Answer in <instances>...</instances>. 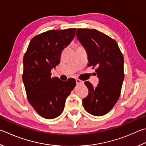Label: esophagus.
I'll return each mask as SVG.
<instances>
[{"label": "esophagus", "mask_w": 146, "mask_h": 146, "mask_svg": "<svg viewBox=\"0 0 146 146\" xmlns=\"http://www.w3.org/2000/svg\"><path fill=\"white\" fill-rule=\"evenodd\" d=\"M76 84H77L78 85L84 84V82L83 81L79 80V79H76Z\"/></svg>", "instance_id": "1"}]
</instances>
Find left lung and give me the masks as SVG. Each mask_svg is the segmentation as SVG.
I'll return each instance as SVG.
<instances>
[{
  "label": "left lung",
  "mask_w": 146,
  "mask_h": 146,
  "mask_svg": "<svg viewBox=\"0 0 146 146\" xmlns=\"http://www.w3.org/2000/svg\"><path fill=\"white\" fill-rule=\"evenodd\" d=\"M76 37L87 51L88 66H96L99 78L96 87L85 82L89 94L82 103L88 113L102 116L110 112L120 96L124 78L123 55L114 39L95 29H78Z\"/></svg>",
  "instance_id": "obj_1"
}]
</instances>
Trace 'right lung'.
<instances>
[{
    "instance_id": "obj_1",
    "label": "right lung",
    "mask_w": 146,
    "mask_h": 146,
    "mask_svg": "<svg viewBox=\"0 0 146 146\" xmlns=\"http://www.w3.org/2000/svg\"><path fill=\"white\" fill-rule=\"evenodd\" d=\"M76 29L52 30L34 36L23 59L27 99L41 117L51 119L61 114L66 100L76 86L74 78L62 81L51 76V70L60 63L61 52L75 36Z\"/></svg>"
}]
</instances>
